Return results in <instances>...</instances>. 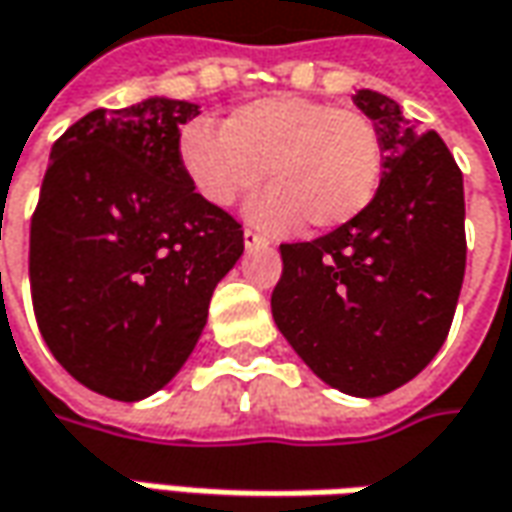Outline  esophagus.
Segmentation results:
<instances>
[{"instance_id":"esophagus-1","label":"esophagus","mask_w":512,"mask_h":512,"mask_svg":"<svg viewBox=\"0 0 512 512\" xmlns=\"http://www.w3.org/2000/svg\"><path fill=\"white\" fill-rule=\"evenodd\" d=\"M269 240L263 238L260 232H255V229H243V246L246 249H260V246H266Z\"/></svg>"}]
</instances>
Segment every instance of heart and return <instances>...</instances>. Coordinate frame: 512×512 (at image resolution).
<instances>
[{"instance_id":"obj_1","label":"heart","mask_w":512,"mask_h":512,"mask_svg":"<svg viewBox=\"0 0 512 512\" xmlns=\"http://www.w3.org/2000/svg\"><path fill=\"white\" fill-rule=\"evenodd\" d=\"M181 161L203 201L229 206L269 175L272 186L249 203L269 232L306 221L317 232L362 215L377 198L385 152L377 127L354 110L303 96H269L223 118L186 124Z\"/></svg>"}]
</instances>
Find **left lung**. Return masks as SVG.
<instances>
[{"label": "left lung", "mask_w": 512, "mask_h": 512, "mask_svg": "<svg viewBox=\"0 0 512 512\" xmlns=\"http://www.w3.org/2000/svg\"><path fill=\"white\" fill-rule=\"evenodd\" d=\"M354 104L385 150L377 198L323 238L280 243L272 314L323 382L382 397L448 337L465 280V189L445 141L405 121L394 98L360 90Z\"/></svg>", "instance_id": "left-lung-1"}]
</instances>
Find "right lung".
<instances>
[{"mask_svg":"<svg viewBox=\"0 0 512 512\" xmlns=\"http://www.w3.org/2000/svg\"><path fill=\"white\" fill-rule=\"evenodd\" d=\"M198 104L147 98L70 124L30 221V294L53 357L90 391L164 388L201 337L243 229L203 201L181 161Z\"/></svg>","mask_w":512,"mask_h":512,"instance_id":"obj_1","label":"right lung"}]
</instances>
